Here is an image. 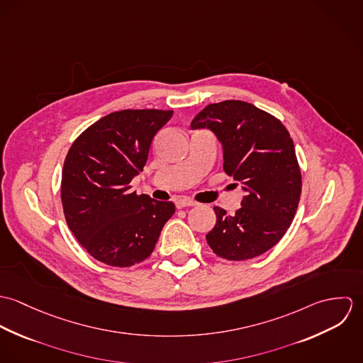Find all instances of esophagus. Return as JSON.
I'll use <instances>...</instances> for the list:
<instances>
[{
	"label": "esophagus",
	"mask_w": 363,
	"mask_h": 363,
	"mask_svg": "<svg viewBox=\"0 0 363 363\" xmlns=\"http://www.w3.org/2000/svg\"><path fill=\"white\" fill-rule=\"evenodd\" d=\"M197 206V203L191 199H186V197H182L176 201V207L177 208H186V207H194Z\"/></svg>",
	"instance_id": "esophagus-1"
}]
</instances>
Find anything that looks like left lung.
<instances>
[{"label": "left lung", "instance_id": "obj_1", "mask_svg": "<svg viewBox=\"0 0 363 363\" xmlns=\"http://www.w3.org/2000/svg\"><path fill=\"white\" fill-rule=\"evenodd\" d=\"M206 127L222 143L225 173L246 191L232 216L213 207L208 245L222 259H255L282 239L299 206L302 173L294 141L279 118L243 101L208 104L191 121V128Z\"/></svg>", "mask_w": 363, "mask_h": 363}]
</instances>
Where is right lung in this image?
I'll return each instance as SVG.
<instances>
[{"mask_svg":"<svg viewBox=\"0 0 363 363\" xmlns=\"http://www.w3.org/2000/svg\"><path fill=\"white\" fill-rule=\"evenodd\" d=\"M173 110L125 108L89 125L71 145L61 177L68 228L94 257L131 267L151 256L160 230L176 208L131 191L156 133Z\"/></svg>","mask_w":363,"mask_h":363,"instance_id":"1","label":"right lung"}]
</instances>
